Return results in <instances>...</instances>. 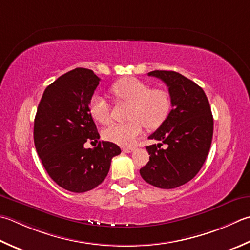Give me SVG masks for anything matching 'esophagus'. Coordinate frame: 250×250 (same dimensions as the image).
Wrapping results in <instances>:
<instances>
[{
	"mask_svg": "<svg viewBox=\"0 0 250 250\" xmlns=\"http://www.w3.org/2000/svg\"><path fill=\"white\" fill-rule=\"evenodd\" d=\"M133 150H134V147H124L122 148V151H124V153H132Z\"/></svg>",
	"mask_w": 250,
	"mask_h": 250,
	"instance_id": "esophagus-1",
	"label": "esophagus"
}]
</instances>
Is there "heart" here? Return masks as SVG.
Here are the masks:
<instances>
[{
  "label": "heart",
  "mask_w": 250,
  "mask_h": 250,
  "mask_svg": "<svg viewBox=\"0 0 250 250\" xmlns=\"http://www.w3.org/2000/svg\"><path fill=\"white\" fill-rule=\"evenodd\" d=\"M111 92L117 100L129 103L130 108L125 124H112L103 131L106 141L120 146H130L143 130L155 129L167 119L171 110V96L168 91L159 87L150 89L148 83L133 77L124 78L114 83ZM92 118L101 125L110 121L109 105L103 97L94 95L90 101Z\"/></svg>",
  "instance_id": "b5f03b06"
}]
</instances>
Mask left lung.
Returning <instances> with one entry per match:
<instances>
[{
  "label": "left lung",
  "mask_w": 250,
  "mask_h": 250,
  "mask_svg": "<svg viewBox=\"0 0 250 250\" xmlns=\"http://www.w3.org/2000/svg\"><path fill=\"white\" fill-rule=\"evenodd\" d=\"M148 76L167 84L172 109L148 136L160 143L146 146L149 161L140 173L153 187L175 188L192 180L207 158L213 134L211 109L202 87L181 73L154 70Z\"/></svg>",
  "instance_id": "left-lung-1"
}]
</instances>
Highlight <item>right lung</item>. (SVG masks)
<instances>
[{
    "label": "right lung",
    "instance_id": "obj_1",
    "mask_svg": "<svg viewBox=\"0 0 250 250\" xmlns=\"http://www.w3.org/2000/svg\"><path fill=\"white\" fill-rule=\"evenodd\" d=\"M100 80L86 68L66 72L44 91L34 118V145L42 165L69 192L84 193L100 185L112 157L121 153L118 145L105 141L84 147L87 141L100 139L89 110Z\"/></svg>",
    "mask_w": 250,
    "mask_h": 250
}]
</instances>
